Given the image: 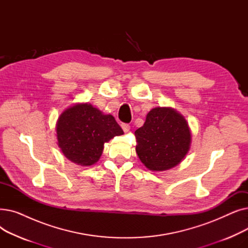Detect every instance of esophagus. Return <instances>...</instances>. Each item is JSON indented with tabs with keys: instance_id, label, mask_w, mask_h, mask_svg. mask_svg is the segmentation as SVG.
<instances>
[{
	"instance_id": "34e87169",
	"label": "esophagus",
	"mask_w": 248,
	"mask_h": 248,
	"mask_svg": "<svg viewBox=\"0 0 248 248\" xmlns=\"http://www.w3.org/2000/svg\"><path fill=\"white\" fill-rule=\"evenodd\" d=\"M122 127H123L124 133H127V132L129 131V129H131V125L127 124H122Z\"/></svg>"
}]
</instances>
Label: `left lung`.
I'll use <instances>...</instances> for the list:
<instances>
[{
  "label": "left lung",
  "mask_w": 248,
  "mask_h": 248,
  "mask_svg": "<svg viewBox=\"0 0 248 248\" xmlns=\"http://www.w3.org/2000/svg\"><path fill=\"white\" fill-rule=\"evenodd\" d=\"M136 152L140 162L154 172L179 165L190 151L192 134L188 122L176 109L158 107L151 109L141 127L135 132Z\"/></svg>",
  "instance_id": "left-lung-1"
}]
</instances>
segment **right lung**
<instances>
[{
    "label": "right lung",
    "mask_w": 248,
    "mask_h": 248,
    "mask_svg": "<svg viewBox=\"0 0 248 248\" xmlns=\"http://www.w3.org/2000/svg\"><path fill=\"white\" fill-rule=\"evenodd\" d=\"M124 132L111 114H104L88 102L67 108L56 123L57 145L69 161L88 167L101 157L104 144Z\"/></svg>",
    "instance_id": "1"
}]
</instances>
